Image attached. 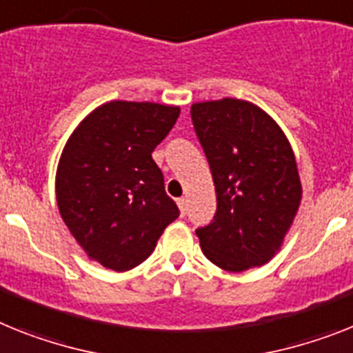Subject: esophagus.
Listing matches in <instances>:
<instances>
[{
  "label": "esophagus",
  "instance_id": "34e87169",
  "mask_svg": "<svg viewBox=\"0 0 353 353\" xmlns=\"http://www.w3.org/2000/svg\"><path fill=\"white\" fill-rule=\"evenodd\" d=\"M177 206H179V212H181V215L185 217L186 215V206H188V201L185 199V197H179L177 199Z\"/></svg>",
  "mask_w": 353,
  "mask_h": 353
}]
</instances>
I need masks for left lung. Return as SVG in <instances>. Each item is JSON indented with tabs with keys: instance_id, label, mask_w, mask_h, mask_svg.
<instances>
[{
	"instance_id": "obj_1",
	"label": "left lung",
	"mask_w": 353,
	"mask_h": 353,
	"mask_svg": "<svg viewBox=\"0 0 353 353\" xmlns=\"http://www.w3.org/2000/svg\"><path fill=\"white\" fill-rule=\"evenodd\" d=\"M190 114L217 194L215 217L195 232L204 256L232 272L268 263L301 203L291 143L276 121L248 100L197 102Z\"/></svg>"
}]
</instances>
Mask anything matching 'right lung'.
Returning a JSON list of instances; mask_svg holds the SVG:
<instances>
[{"label": "right lung", "mask_w": 353, "mask_h": 353, "mask_svg": "<svg viewBox=\"0 0 353 353\" xmlns=\"http://www.w3.org/2000/svg\"><path fill=\"white\" fill-rule=\"evenodd\" d=\"M181 109L112 100L68 138L55 176L61 217L84 253L112 271L150 256L179 208L165 192L152 150Z\"/></svg>", "instance_id": "1"}]
</instances>
